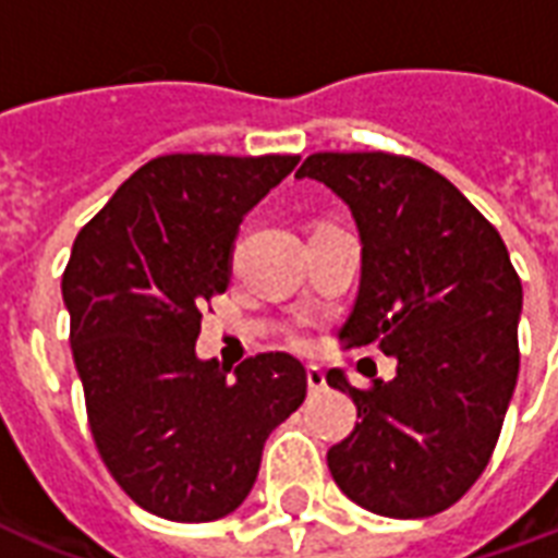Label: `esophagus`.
Returning a JSON list of instances; mask_svg holds the SVG:
<instances>
[{"mask_svg":"<svg viewBox=\"0 0 558 558\" xmlns=\"http://www.w3.org/2000/svg\"><path fill=\"white\" fill-rule=\"evenodd\" d=\"M307 383H310V389H313V392H322V389L327 386L325 372H322L318 365H307Z\"/></svg>","mask_w":558,"mask_h":558,"instance_id":"obj_1","label":"esophagus"}]
</instances>
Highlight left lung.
I'll return each mask as SVG.
<instances>
[{
  "label": "left lung",
  "mask_w": 558,
  "mask_h": 558,
  "mask_svg": "<svg viewBox=\"0 0 558 558\" xmlns=\"http://www.w3.org/2000/svg\"><path fill=\"white\" fill-rule=\"evenodd\" d=\"M295 178L333 190L354 216L363 266L339 339L398 360L356 389V427L327 450L336 486L383 518H430L477 483L518 383L521 280L474 204L410 157L318 151Z\"/></svg>",
  "instance_id": "obj_1"
}]
</instances>
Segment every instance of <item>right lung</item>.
I'll use <instances>...</instances> for the list:
<instances>
[{
	"instance_id": "add662e5",
	"label": "right lung",
	"mask_w": 558,
	"mask_h": 558,
	"mask_svg": "<svg viewBox=\"0 0 558 558\" xmlns=\"http://www.w3.org/2000/svg\"><path fill=\"white\" fill-rule=\"evenodd\" d=\"M298 155H163L72 245L61 292L93 439L125 495L181 524L231 515L263 445L307 398L289 354L202 360V310L231 283L242 219Z\"/></svg>"
}]
</instances>
